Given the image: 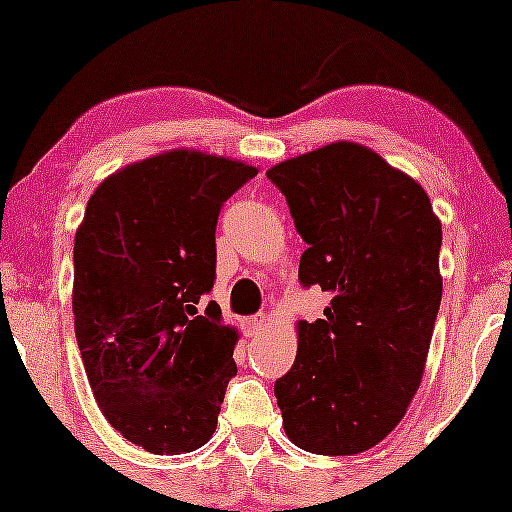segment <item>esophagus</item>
<instances>
[{"instance_id":"obj_1","label":"esophagus","mask_w":512,"mask_h":512,"mask_svg":"<svg viewBox=\"0 0 512 512\" xmlns=\"http://www.w3.org/2000/svg\"><path fill=\"white\" fill-rule=\"evenodd\" d=\"M267 325H269V317L267 315H264V313L252 315V317H248V320H245V332L257 334V332H262Z\"/></svg>"}]
</instances>
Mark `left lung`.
I'll list each match as a JSON object with an SVG mask.
<instances>
[{
    "instance_id": "1",
    "label": "left lung",
    "mask_w": 512,
    "mask_h": 512,
    "mask_svg": "<svg viewBox=\"0 0 512 512\" xmlns=\"http://www.w3.org/2000/svg\"><path fill=\"white\" fill-rule=\"evenodd\" d=\"M308 243L298 279L332 296L298 322L274 383L284 431L317 455L378 445L407 414L443 296V228L424 187L361 144L337 142L267 170Z\"/></svg>"
}]
</instances>
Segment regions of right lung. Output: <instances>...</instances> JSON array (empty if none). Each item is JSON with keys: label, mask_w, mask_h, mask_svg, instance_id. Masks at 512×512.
Masks as SVG:
<instances>
[{"label": "right lung", "mask_w": 512, "mask_h": 512, "mask_svg": "<svg viewBox=\"0 0 512 512\" xmlns=\"http://www.w3.org/2000/svg\"><path fill=\"white\" fill-rule=\"evenodd\" d=\"M257 168L175 149L96 187L74 238V330L93 397L154 455L214 433L238 334L214 301L216 221Z\"/></svg>", "instance_id": "obj_1"}]
</instances>
